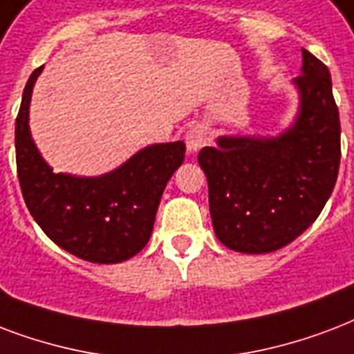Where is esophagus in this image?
<instances>
[{"label":"esophagus","instance_id":"34e87169","mask_svg":"<svg viewBox=\"0 0 354 354\" xmlns=\"http://www.w3.org/2000/svg\"><path fill=\"white\" fill-rule=\"evenodd\" d=\"M207 141H209V131H207L206 126H202V124H196V126H193V128L185 133L187 150L191 153L198 152L202 147H206Z\"/></svg>","mask_w":354,"mask_h":354}]
</instances>
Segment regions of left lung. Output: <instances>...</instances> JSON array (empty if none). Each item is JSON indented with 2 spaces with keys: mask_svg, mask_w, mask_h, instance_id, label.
Here are the masks:
<instances>
[{
  "mask_svg": "<svg viewBox=\"0 0 354 354\" xmlns=\"http://www.w3.org/2000/svg\"><path fill=\"white\" fill-rule=\"evenodd\" d=\"M299 109L273 137L221 135L202 148L215 236L245 254L273 252L308 228L333 193L339 169V115L330 72L303 50L293 80Z\"/></svg>",
  "mask_w": 354,
  "mask_h": 354,
  "instance_id": "8db88e82",
  "label": "left lung"
}]
</instances>
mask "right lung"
<instances>
[{"instance_id": "right-lung-1", "label": "right lung", "mask_w": 354, "mask_h": 354, "mask_svg": "<svg viewBox=\"0 0 354 354\" xmlns=\"http://www.w3.org/2000/svg\"><path fill=\"white\" fill-rule=\"evenodd\" d=\"M42 68L27 81L16 118V167L27 209L51 241L81 260H129L152 236L163 189L183 163L185 142L148 145L100 176L53 172L29 129L31 94Z\"/></svg>"}]
</instances>
